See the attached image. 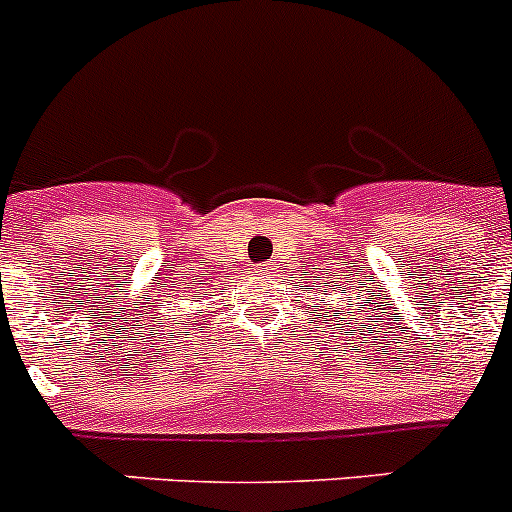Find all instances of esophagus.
Here are the masks:
<instances>
[{
  "label": "esophagus",
  "mask_w": 512,
  "mask_h": 512,
  "mask_svg": "<svg viewBox=\"0 0 512 512\" xmlns=\"http://www.w3.org/2000/svg\"><path fill=\"white\" fill-rule=\"evenodd\" d=\"M255 272H257V275H260V277H270L272 272H275V265H270V262H262V265L255 267Z\"/></svg>",
  "instance_id": "34e87169"
}]
</instances>
